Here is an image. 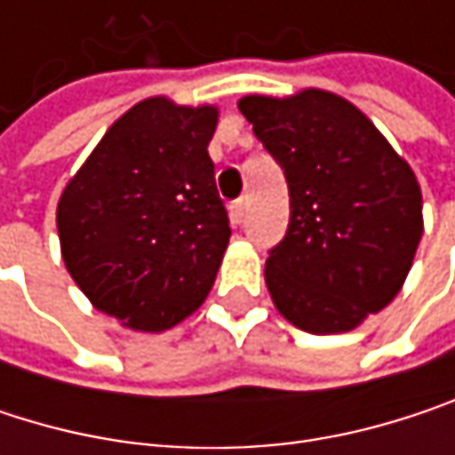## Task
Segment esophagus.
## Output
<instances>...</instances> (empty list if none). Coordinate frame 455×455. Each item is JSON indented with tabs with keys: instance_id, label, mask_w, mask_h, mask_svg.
I'll return each instance as SVG.
<instances>
[{
	"instance_id": "1",
	"label": "esophagus",
	"mask_w": 455,
	"mask_h": 455,
	"mask_svg": "<svg viewBox=\"0 0 455 455\" xmlns=\"http://www.w3.org/2000/svg\"><path fill=\"white\" fill-rule=\"evenodd\" d=\"M244 213H247V200H244V197L236 200V203H231V219H234L236 224L244 221Z\"/></svg>"
}]
</instances>
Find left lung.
I'll return each mask as SVG.
<instances>
[{
	"mask_svg": "<svg viewBox=\"0 0 455 455\" xmlns=\"http://www.w3.org/2000/svg\"><path fill=\"white\" fill-rule=\"evenodd\" d=\"M239 113L282 165L290 227L268 252L276 311L311 334L350 331L401 292L424 231L411 165L347 100L247 94Z\"/></svg>",
	"mask_w": 455,
	"mask_h": 455,
	"instance_id": "obj_1",
	"label": "left lung"
}]
</instances>
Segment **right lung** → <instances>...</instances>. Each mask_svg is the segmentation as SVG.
<instances>
[{
	"instance_id": "right-lung-1",
	"label": "right lung",
	"mask_w": 455,
	"mask_h": 455,
	"mask_svg": "<svg viewBox=\"0 0 455 455\" xmlns=\"http://www.w3.org/2000/svg\"><path fill=\"white\" fill-rule=\"evenodd\" d=\"M216 124L213 105L141 100L108 129L57 203L68 274L124 326L171 329L216 282L231 236L208 155Z\"/></svg>"
}]
</instances>
